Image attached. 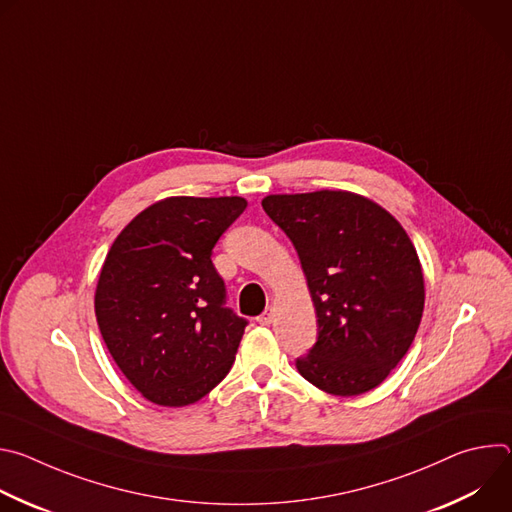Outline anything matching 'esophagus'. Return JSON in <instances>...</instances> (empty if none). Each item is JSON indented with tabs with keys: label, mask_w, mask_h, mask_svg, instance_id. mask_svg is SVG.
<instances>
[{
	"label": "esophagus",
	"mask_w": 512,
	"mask_h": 512,
	"mask_svg": "<svg viewBox=\"0 0 512 512\" xmlns=\"http://www.w3.org/2000/svg\"><path fill=\"white\" fill-rule=\"evenodd\" d=\"M273 316H275V312H273V308H267L261 316H259V324H263V326H269L271 322H273Z\"/></svg>",
	"instance_id": "34e87169"
}]
</instances>
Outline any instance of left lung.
Segmentation results:
<instances>
[{"label": "left lung", "instance_id": "8db88e82", "mask_svg": "<svg viewBox=\"0 0 512 512\" xmlns=\"http://www.w3.org/2000/svg\"><path fill=\"white\" fill-rule=\"evenodd\" d=\"M263 210L294 243L318 318L300 375L340 397L381 385L409 350L425 289L417 251L395 218L358 194H273Z\"/></svg>", "mask_w": 512, "mask_h": 512}]
</instances>
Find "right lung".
I'll return each mask as SVG.
<instances>
[{
  "instance_id": "obj_1",
  "label": "right lung",
  "mask_w": 512,
  "mask_h": 512,
  "mask_svg": "<svg viewBox=\"0 0 512 512\" xmlns=\"http://www.w3.org/2000/svg\"><path fill=\"white\" fill-rule=\"evenodd\" d=\"M247 208L239 196H176L139 212L103 263L95 314L129 383L156 405L184 407L231 371L245 318L227 308L212 249Z\"/></svg>"
}]
</instances>
